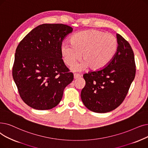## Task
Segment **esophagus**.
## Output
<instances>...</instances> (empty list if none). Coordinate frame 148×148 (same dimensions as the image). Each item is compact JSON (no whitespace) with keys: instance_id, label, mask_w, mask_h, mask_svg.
<instances>
[{"instance_id":"1","label":"esophagus","mask_w":148,"mask_h":148,"mask_svg":"<svg viewBox=\"0 0 148 148\" xmlns=\"http://www.w3.org/2000/svg\"><path fill=\"white\" fill-rule=\"evenodd\" d=\"M81 77V75L79 74H74V79H77Z\"/></svg>"}]
</instances>
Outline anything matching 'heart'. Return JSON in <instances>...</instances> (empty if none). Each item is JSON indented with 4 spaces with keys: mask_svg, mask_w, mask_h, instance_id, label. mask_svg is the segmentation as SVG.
Listing matches in <instances>:
<instances>
[{
    "mask_svg": "<svg viewBox=\"0 0 148 148\" xmlns=\"http://www.w3.org/2000/svg\"><path fill=\"white\" fill-rule=\"evenodd\" d=\"M119 47L117 38L98 29L83 31L75 34L71 42H63L60 50L64 62L73 66L80 59L82 62L75 67L82 70L87 66L100 70L110 63L116 55Z\"/></svg>",
    "mask_w": 148,
    "mask_h": 148,
    "instance_id": "1",
    "label": "heart"
}]
</instances>
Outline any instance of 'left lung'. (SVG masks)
Returning a JSON list of instances; mask_svg holds the SVG:
<instances>
[{
  "instance_id": "left-lung-1",
  "label": "left lung",
  "mask_w": 148,
  "mask_h": 148,
  "mask_svg": "<svg viewBox=\"0 0 148 148\" xmlns=\"http://www.w3.org/2000/svg\"><path fill=\"white\" fill-rule=\"evenodd\" d=\"M118 51L111 62L100 70L83 75L86 85L81 91L83 104L94 112L106 113L125 100L136 75L133 50L127 40L117 34Z\"/></svg>"
}]
</instances>
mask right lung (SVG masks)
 Masks as SVG:
<instances>
[{
  "instance_id": "1",
  "label": "right lung",
  "mask_w": 148,
  "mask_h": 148,
  "mask_svg": "<svg viewBox=\"0 0 148 148\" xmlns=\"http://www.w3.org/2000/svg\"><path fill=\"white\" fill-rule=\"evenodd\" d=\"M73 28L62 23L42 24L18 43L12 77L22 100L38 110H50L61 101L74 79L61 53L62 42Z\"/></svg>"
}]
</instances>
